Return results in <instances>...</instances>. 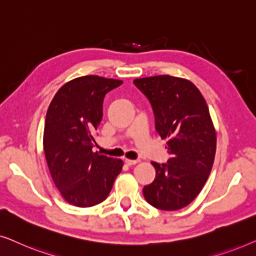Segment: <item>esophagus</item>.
<instances>
[{
  "label": "esophagus",
  "instance_id": "1",
  "mask_svg": "<svg viewBox=\"0 0 256 256\" xmlns=\"http://www.w3.org/2000/svg\"><path fill=\"white\" fill-rule=\"evenodd\" d=\"M124 163L127 164V166H135L136 163H138V160H128V158H126L124 160Z\"/></svg>",
  "mask_w": 256,
  "mask_h": 256
}]
</instances>
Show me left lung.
I'll list each match as a JSON object with an SVG mask.
<instances>
[{
    "mask_svg": "<svg viewBox=\"0 0 256 256\" xmlns=\"http://www.w3.org/2000/svg\"><path fill=\"white\" fill-rule=\"evenodd\" d=\"M148 98L155 128L168 140V163L152 162L156 177L143 188L146 200L163 211L188 206L199 194L214 162L216 134L208 104L190 80L168 74L134 80Z\"/></svg>",
    "mask_w": 256,
    "mask_h": 256,
    "instance_id": "1",
    "label": "left lung"
}]
</instances>
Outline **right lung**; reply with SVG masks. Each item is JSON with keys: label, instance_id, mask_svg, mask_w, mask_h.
Masks as SVG:
<instances>
[{"label": "right lung", "instance_id": "obj_1", "mask_svg": "<svg viewBox=\"0 0 256 256\" xmlns=\"http://www.w3.org/2000/svg\"><path fill=\"white\" fill-rule=\"evenodd\" d=\"M122 80L84 76L64 84L48 106L43 136L46 163L58 191L70 204L90 208L108 197L122 160L93 152L104 98Z\"/></svg>", "mask_w": 256, "mask_h": 256}]
</instances>
